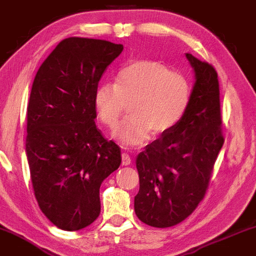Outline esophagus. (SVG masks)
I'll list each match as a JSON object with an SVG mask.
<instances>
[{
	"instance_id": "obj_1",
	"label": "esophagus",
	"mask_w": 256,
	"mask_h": 256,
	"mask_svg": "<svg viewBox=\"0 0 256 256\" xmlns=\"http://www.w3.org/2000/svg\"><path fill=\"white\" fill-rule=\"evenodd\" d=\"M122 164H124V166H128L131 163L130 155H128V152H122Z\"/></svg>"
}]
</instances>
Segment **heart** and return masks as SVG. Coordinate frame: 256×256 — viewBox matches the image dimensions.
<instances>
[{"label":"heart","mask_w":256,"mask_h":256,"mask_svg":"<svg viewBox=\"0 0 256 256\" xmlns=\"http://www.w3.org/2000/svg\"><path fill=\"white\" fill-rule=\"evenodd\" d=\"M192 98L186 76L156 60H134L119 70L114 86L101 83L94 92L98 122L112 128L130 104V119L112 132L124 146H140L150 134L161 136L182 118Z\"/></svg>","instance_id":"b5f03b06"}]
</instances>
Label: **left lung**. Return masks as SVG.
Masks as SVG:
<instances>
[{
    "mask_svg": "<svg viewBox=\"0 0 256 256\" xmlns=\"http://www.w3.org/2000/svg\"><path fill=\"white\" fill-rule=\"evenodd\" d=\"M194 70L192 98L180 122L137 156V217L150 226H176L204 198L222 134L220 83L211 64L186 54Z\"/></svg>",
    "mask_w": 256,
    "mask_h": 256,
    "instance_id": "obj_1",
    "label": "left lung"
}]
</instances>
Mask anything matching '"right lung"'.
I'll return each instance as SVG.
<instances>
[{
  "instance_id": "obj_1",
  "label": "right lung",
  "mask_w": 256,
  "mask_h": 256,
  "mask_svg": "<svg viewBox=\"0 0 256 256\" xmlns=\"http://www.w3.org/2000/svg\"><path fill=\"white\" fill-rule=\"evenodd\" d=\"M124 46L72 36L36 72L27 107L26 155L40 210L76 232L100 214V186L119 168L120 148L95 125L94 92Z\"/></svg>"
}]
</instances>
